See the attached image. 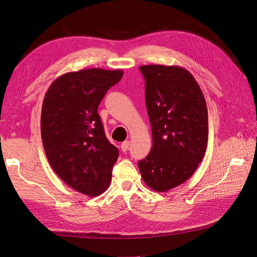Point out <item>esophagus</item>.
I'll return each instance as SVG.
<instances>
[{
	"instance_id": "esophagus-1",
	"label": "esophagus",
	"mask_w": 257,
	"mask_h": 257,
	"mask_svg": "<svg viewBox=\"0 0 257 257\" xmlns=\"http://www.w3.org/2000/svg\"><path fill=\"white\" fill-rule=\"evenodd\" d=\"M128 147H130V141L126 140V141H124V143H122V144H121V150H122V152H126Z\"/></svg>"
}]
</instances>
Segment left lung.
Returning <instances> with one entry per match:
<instances>
[{"mask_svg": "<svg viewBox=\"0 0 257 257\" xmlns=\"http://www.w3.org/2000/svg\"><path fill=\"white\" fill-rule=\"evenodd\" d=\"M146 81V105L153 146L138 162L144 182L164 192L187 181L204 157L208 114L196 78L179 66L139 67Z\"/></svg>", "mask_w": 257, "mask_h": 257, "instance_id": "obj_1", "label": "left lung"}]
</instances>
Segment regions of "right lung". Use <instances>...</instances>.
<instances>
[{
  "label": "right lung",
  "instance_id": "obj_1",
  "mask_svg": "<svg viewBox=\"0 0 257 257\" xmlns=\"http://www.w3.org/2000/svg\"><path fill=\"white\" fill-rule=\"evenodd\" d=\"M122 76V70L100 68L68 72L44 95L41 138L48 161L61 180L86 196H99L111 181L119 151L105 136L98 107Z\"/></svg>",
  "mask_w": 257,
  "mask_h": 257
}]
</instances>
